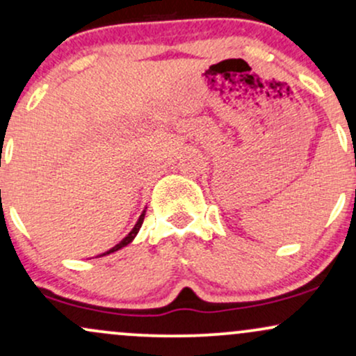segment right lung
Instances as JSON below:
<instances>
[{
  "instance_id": "right-lung-1",
  "label": "right lung",
  "mask_w": 356,
  "mask_h": 356,
  "mask_svg": "<svg viewBox=\"0 0 356 356\" xmlns=\"http://www.w3.org/2000/svg\"><path fill=\"white\" fill-rule=\"evenodd\" d=\"M144 218H145V211H144V212H142V214H140V218H138V220H137V224H136V226H134V229H132V231H130V232H129V234H127V236H125V238L120 241V243H118V244H115V246H113L112 249H108V251H105V252H104V254H100V256H107V254H110V252H115V251H118V249L125 248V246H127V244H130V243H132V241H134V238H136V236H137V232H138V229H140V227H142V222H144Z\"/></svg>"
}]
</instances>
